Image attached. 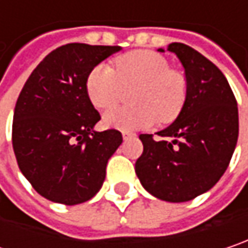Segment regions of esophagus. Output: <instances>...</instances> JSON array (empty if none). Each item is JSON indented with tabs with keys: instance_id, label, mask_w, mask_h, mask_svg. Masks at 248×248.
<instances>
[{
	"instance_id": "esophagus-1",
	"label": "esophagus",
	"mask_w": 248,
	"mask_h": 248,
	"mask_svg": "<svg viewBox=\"0 0 248 248\" xmlns=\"http://www.w3.org/2000/svg\"><path fill=\"white\" fill-rule=\"evenodd\" d=\"M133 137H135V134L133 133H128V131H123V138L127 141V140H130V138H133Z\"/></svg>"
}]
</instances>
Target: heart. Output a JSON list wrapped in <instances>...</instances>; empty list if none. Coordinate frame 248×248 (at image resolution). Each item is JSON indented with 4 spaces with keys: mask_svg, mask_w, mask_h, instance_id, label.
Returning <instances> with one entry per match:
<instances>
[{
    "mask_svg": "<svg viewBox=\"0 0 248 248\" xmlns=\"http://www.w3.org/2000/svg\"><path fill=\"white\" fill-rule=\"evenodd\" d=\"M130 108H115L103 117V123L123 131L148 128L156 123H170L181 114L187 97L185 78L170 70L168 61L151 50H134L120 56L115 70L97 64L86 80L92 104L100 110L113 108L124 90L134 89Z\"/></svg>",
    "mask_w": 248,
    "mask_h": 248,
    "instance_id": "1",
    "label": "heart"
}]
</instances>
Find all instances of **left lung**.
I'll use <instances>...</instances> for the list:
<instances>
[{
  "instance_id": "left-lung-1",
  "label": "left lung",
  "mask_w": 248,
  "mask_h": 248,
  "mask_svg": "<svg viewBox=\"0 0 248 248\" xmlns=\"http://www.w3.org/2000/svg\"><path fill=\"white\" fill-rule=\"evenodd\" d=\"M167 50L185 69L187 97L176 120L156 133L164 140L140 135L144 151L135 173L152 196L181 203L210 190L227 169L239 137V110L217 66L185 44L173 42Z\"/></svg>"
}]
</instances>
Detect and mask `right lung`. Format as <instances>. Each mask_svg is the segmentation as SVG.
Returning a JSON list of instances; mask_svg holds the SVG:
<instances>
[{
	"label": "right lung",
	"instance_id": "obj_1",
	"mask_svg": "<svg viewBox=\"0 0 248 248\" xmlns=\"http://www.w3.org/2000/svg\"><path fill=\"white\" fill-rule=\"evenodd\" d=\"M121 46L67 44L50 52L28 78L18 97L12 147L33 189L55 203L90 201L123 142L117 130L98 133L100 114L87 97L89 73Z\"/></svg>",
	"mask_w": 248,
	"mask_h": 248
}]
</instances>
